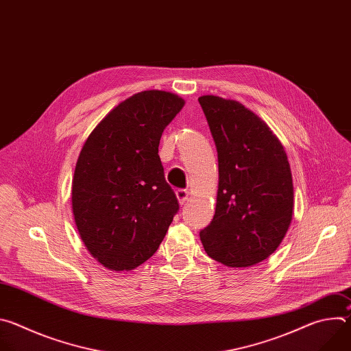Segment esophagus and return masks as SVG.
<instances>
[{
    "label": "esophagus",
    "instance_id": "1",
    "mask_svg": "<svg viewBox=\"0 0 351 351\" xmlns=\"http://www.w3.org/2000/svg\"><path fill=\"white\" fill-rule=\"evenodd\" d=\"M189 195H190V194H189L187 190H176V197H178V202H179L180 206H183V204L187 202Z\"/></svg>",
    "mask_w": 351,
    "mask_h": 351
}]
</instances>
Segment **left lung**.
<instances>
[{
	"label": "left lung",
	"mask_w": 351,
	"mask_h": 351,
	"mask_svg": "<svg viewBox=\"0 0 351 351\" xmlns=\"http://www.w3.org/2000/svg\"><path fill=\"white\" fill-rule=\"evenodd\" d=\"M218 152L215 215L199 232L206 253L230 268L267 260L293 215V179L282 143L234 99L198 97Z\"/></svg>",
	"instance_id": "obj_1"
}]
</instances>
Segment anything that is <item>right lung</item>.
<instances>
[{
    "label": "right lung",
    "instance_id": "obj_1",
    "mask_svg": "<svg viewBox=\"0 0 351 351\" xmlns=\"http://www.w3.org/2000/svg\"><path fill=\"white\" fill-rule=\"evenodd\" d=\"M183 106L169 91L133 94L82 147L72 180L73 217L88 253L111 271H132L152 257L179 210L158 145Z\"/></svg>",
    "mask_w": 351,
    "mask_h": 351
}]
</instances>
